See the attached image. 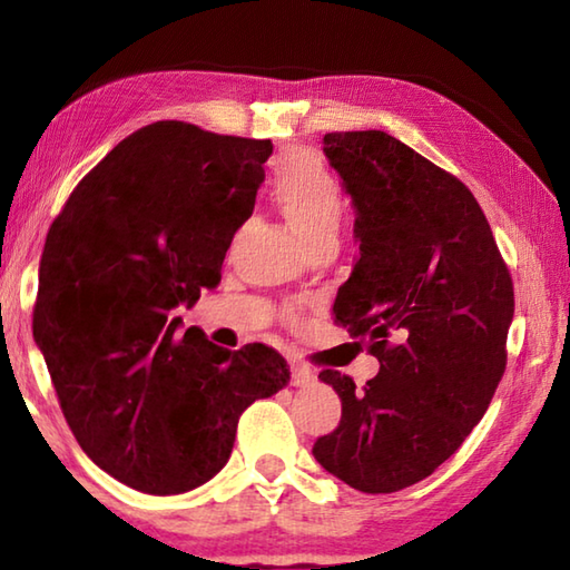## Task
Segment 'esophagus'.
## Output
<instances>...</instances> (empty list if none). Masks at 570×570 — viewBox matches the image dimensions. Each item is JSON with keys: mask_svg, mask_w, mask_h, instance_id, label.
I'll use <instances>...</instances> for the list:
<instances>
[{"mask_svg": "<svg viewBox=\"0 0 570 570\" xmlns=\"http://www.w3.org/2000/svg\"><path fill=\"white\" fill-rule=\"evenodd\" d=\"M316 382V372L304 364H292V384L294 387H308Z\"/></svg>", "mask_w": 570, "mask_h": 570, "instance_id": "obj_1", "label": "esophagus"}]
</instances>
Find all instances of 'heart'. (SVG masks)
Returning a JSON list of instances; mask_svg holds the SVG:
<instances>
[{
	"label": "heart",
	"mask_w": 570,
	"mask_h": 570,
	"mask_svg": "<svg viewBox=\"0 0 570 570\" xmlns=\"http://www.w3.org/2000/svg\"><path fill=\"white\" fill-rule=\"evenodd\" d=\"M272 200L306 246L334 238L346 214L340 178L308 148L286 153L278 163Z\"/></svg>",
	"instance_id": "1"
}]
</instances>
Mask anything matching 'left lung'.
<instances>
[{"mask_svg":"<svg viewBox=\"0 0 570 570\" xmlns=\"http://www.w3.org/2000/svg\"><path fill=\"white\" fill-rule=\"evenodd\" d=\"M356 206L360 258L334 322L380 360L364 387L322 370L342 420L314 442L324 470L362 493L432 475L485 414L505 372L513 278L470 188L382 130L326 132Z\"/></svg>","mask_w":570,"mask_h":570,"instance_id":"8db88e82","label":"left lung"}]
</instances>
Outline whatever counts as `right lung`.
<instances>
[{
    "mask_svg": "<svg viewBox=\"0 0 570 570\" xmlns=\"http://www.w3.org/2000/svg\"><path fill=\"white\" fill-rule=\"evenodd\" d=\"M272 140L160 120L77 183L45 240L32 314L75 440L140 493L178 495L226 465L238 417L288 382L266 344L228 352L176 306L220 282Z\"/></svg>",
    "mask_w": 570,
    "mask_h": 570,
    "instance_id": "obj_1",
    "label": "right lung"
}]
</instances>
